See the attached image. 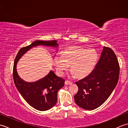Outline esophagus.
I'll return each instance as SVG.
<instances>
[{"instance_id":"1","label":"esophagus","mask_w":128,"mask_h":128,"mask_svg":"<svg viewBox=\"0 0 128 128\" xmlns=\"http://www.w3.org/2000/svg\"><path fill=\"white\" fill-rule=\"evenodd\" d=\"M72 82H71V81H68V80H66V82H65V84L66 85H72Z\"/></svg>"}]
</instances>
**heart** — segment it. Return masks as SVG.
<instances>
[{"label": "heart", "mask_w": 128, "mask_h": 128, "mask_svg": "<svg viewBox=\"0 0 128 128\" xmlns=\"http://www.w3.org/2000/svg\"><path fill=\"white\" fill-rule=\"evenodd\" d=\"M98 56L96 50L78 46H70L62 51L61 56L54 58V65L59 75L68 69L72 76L84 78L90 74L96 66Z\"/></svg>", "instance_id": "b5f03b06"}]
</instances>
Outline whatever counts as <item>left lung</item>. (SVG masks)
<instances>
[{"mask_svg":"<svg viewBox=\"0 0 128 128\" xmlns=\"http://www.w3.org/2000/svg\"><path fill=\"white\" fill-rule=\"evenodd\" d=\"M119 64L112 49L104 47L96 68L88 76L75 84L78 92L75 102L86 110H94L101 106L116 88L118 82Z\"/></svg>","mask_w":128,"mask_h":128,"instance_id":"left-lung-1","label":"left lung"}]
</instances>
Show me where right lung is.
Instances as JSON below:
<instances>
[{
  "label": "right lung",
  "instance_id": "right-lung-1",
  "mask_svg": "<svg viewBox=\"0 0 128 128\" xmlns=\"http://www.w3.org/2000/svg\"><path fill=\"white\" fill-rule=\"evenodd\" d=\"M43 45L57 47L56 40H35L30 45L21 48L16 56L13 66V78L15 86L26 101L34 109L44 111L50 109L57 102V92L64 86L65 80L59 78L53 71L45 77L34 82L21 79L16 71V64L27 51L34 47Z\"/></svg>",
  "mask_w": 128,
  "mask_h": 128
}]
</instances>
